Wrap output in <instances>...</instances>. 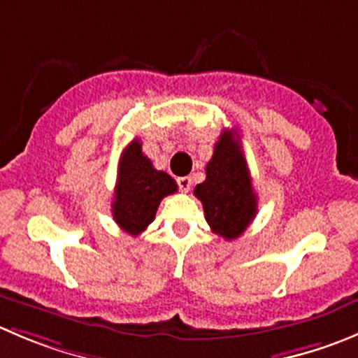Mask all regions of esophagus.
I'll use <instances>...</instances> for the list:
<instances>
[{
	"label": "esophagus",
	"instance_id": "esophagus-1",
	"mask_svg": "<svg viewBox=\"0 0 358 358\" xmlns=\"http://www.w3.org/2000/svg\"><path fill=\"white\" fill-rule=\"evenodd\" d=\"M176 182H178V187L183 190V192H189L190 185H192V178H190V176H180Z\"/></svg>",
	"mask_w": 358,
	"mask_h": 358
}]
</instances>
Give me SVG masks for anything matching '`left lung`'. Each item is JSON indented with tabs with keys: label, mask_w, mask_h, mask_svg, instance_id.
Returning <instances> with one entry per match:
<instances>
[{
	"label": "left lung",
	"mask_w": 358,
	"mask_h": 358,
	"mask_svg": "<svg viewBox=\"0 0 358 358\" xmlns=\"http://www.w3.org/2000/svg\"><path fill=\"white\" fill-rule=\"evenodd\" d=\"M203 203L204 217L215 234L239 238L257 213V196L239 140L234 131H224L206 164V180L194 189Z\"/></svg>",
	"instance_id": "8db88e82"
}]
</instances>
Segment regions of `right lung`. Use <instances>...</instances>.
<instances>
[{
	"instance_id": "obj_1",
	"label": "right lung",
	"mask_w": 358,
	"mask_h": 358,
	"mask_svg": "<svg viewBox=\"0 0 358 358\" xmlns=\"http://www.w3.org/2000/svg\"><path fill=\"white\" fill-rule=\"evenodd\" d=\"M176 190L178 185L175 180L152 166L136 138L120 155L112 203L113 218L127 234H141L154 222L161 201Z\"/></svg>"
}]
</instances>
